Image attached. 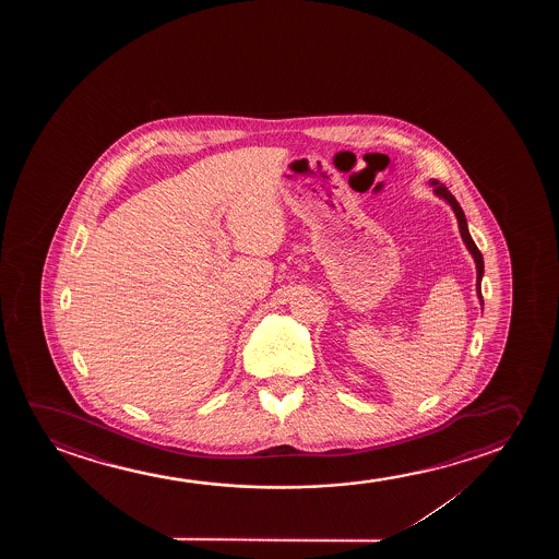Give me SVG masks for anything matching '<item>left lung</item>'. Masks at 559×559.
<instances>
[{"mask_svg": "<svg viewBox=\"0 0 559 559\" xmlns=\"http://www.w3.org/2000/svg\"><path fill=\"white\" fill-rule=\"evenodd\" d=\"M431 185H436V192L439 197H443L449 204H451L452 210H454V214H456V219H459L460 235L464 238V242H466L467 250L472 252L474 255L475 265H477V294H479V299L483 301L481 296V278H483V255L479 252V248L475 246L474 238L469 235V230H467L466 215L462 212V207H460L456 199L452 197L451 191L444 187V185H439L437 181H431Z\"/></svg>", "mask_w": 559, "mask_h": 559, "instance_id": "8db88e82", "label": "left lung"}]
</instances>
